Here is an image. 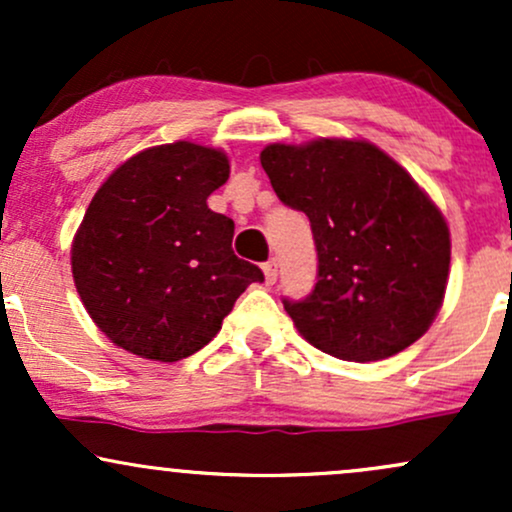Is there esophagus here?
<instances>
[{"instance_id":"34e87169","label":"esophagus","mask_w":512,"mask_h":512,"mask_svg":"<svg viewBox=\"0 0 512 512\" xmlns=\"http://www.w3.org/2000/svg\"><path fill=\"white\" fill-rule=\"evenodd\" d=\"M262 272H264V284H267V286L276 284V276H279V269H276V260L264 262Z\"/></svg>"}]
</instances>
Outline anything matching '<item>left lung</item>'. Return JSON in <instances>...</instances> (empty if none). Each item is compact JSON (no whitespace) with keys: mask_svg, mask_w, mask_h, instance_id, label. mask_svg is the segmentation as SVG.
<instances>
[{"mask_svg":"<svg viewBox=\"0 0 512 512\" xmlns=\"http://www.w3.org/2000/svg\"><path fill=\"white\" fill-rule=\"evenodd\" d=\"M260 163L313 228L317 284L284 301L305 342L368 363L424 337L448 289L450 228L419 182L366 139L269 144Z\"/></svg>","mask_w":512,"mask_h":512,"instance_id":"obj_1","label":"left lung"}]
</instances>
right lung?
Returning <instances> with one entry per match:
<instances>
[{
  "instance_id": "right-lung-1",
  "label": "right lung",
  "mask_w": 512,
  "mask_h": 512,
  "mask_svg": "<svg viewBox=\"0 0 512 512\" xmlns=\"http://www.w3.org/2000/svg\"><path fill=\"white\" fill-rule=\"evenodd\" d=\"M231 173L221 149L151 146L120 163L72 240L86 313L115 346L173 363L207 346L260 267L233 255V221L207 199Z\"/></svg>"
}]
</instances>
